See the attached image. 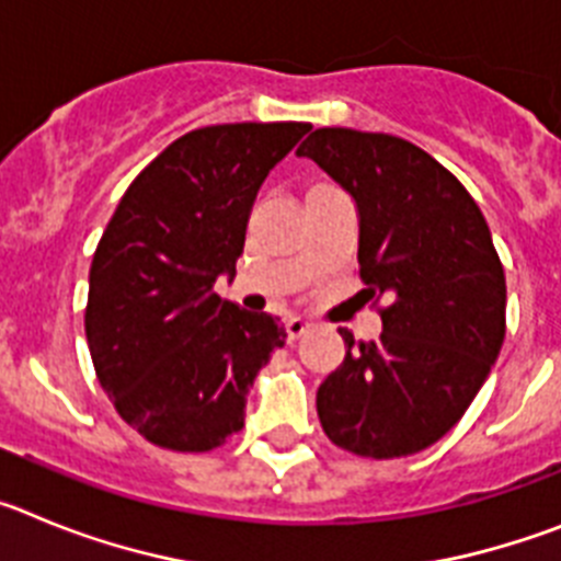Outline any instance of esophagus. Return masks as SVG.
Returning <instances> with one entry per match:
<instances>
[{
  "mask_svg": "<svg viewBox=\"0 0 561 561\" xmlns=\"http://www.w3.org/2000/svg\"><path fill=\"white\" fill-rule=\"evenodd\" d=\"M311 331V323L306 320V317H289L286 320V334H289V340H297V336H304Z\"/></svg>",
  "mask_w": 561,
  "mask_h": 561,
  "instance_id": "1",
  "label": "esophagus"
}]
</instances>
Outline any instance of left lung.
Instances as JSON below:
<instances>
[{
  "mask_svg": "<svg viewBox=\"0 0 561 561\" xmlns=\"http://www.w3.org/2000/svg\"><path fill=\"white\" fill-rule=\"evenodd\" d=\"M348 193L359 275L390 297L379 340L342 329L345 359L317 390L331 444L404 458L460 421L497 362L505 275L483 213L427 151L390 134L317 128L297 148Z\"/></svg>",
  "mask_w": 561,
  "mask_h": 561,
  "instance_id": "obj_1",
  "label": "left lung"
}]
</instances>
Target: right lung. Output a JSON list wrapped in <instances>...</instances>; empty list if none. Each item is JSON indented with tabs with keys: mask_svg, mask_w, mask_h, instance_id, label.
Instances as JSON below:
<instances>
[{
	"mask_svg": "<svg viewBox=\"0 0 561 561\" xmlns=\"http://www.w3.org/2000/svg\"><path fill=\"white\" fill-rule=\"evenodd\" d=\"M309 123H225L173 140L128 185L89 270L87 342L121 419L173 453L244 427L257 370L286 342L213 286L236 275L272 168Z\"/></svg>",
	"mask_w": 561,
	"mask_h": 561,
	"instance_id": "add662e5",
	"label": "right lung"
}]
</instances>
